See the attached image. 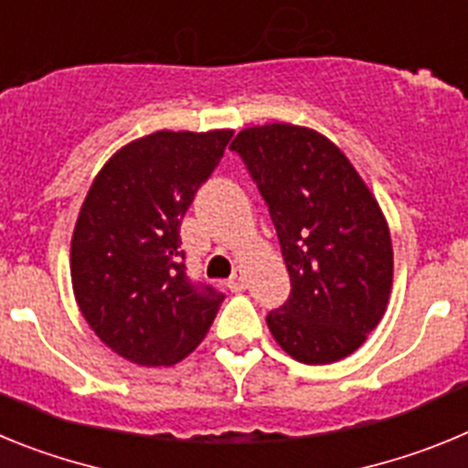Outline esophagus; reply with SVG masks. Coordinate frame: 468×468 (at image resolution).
Wrapping results in <instances>:
<instances>
[{
  "label": "esophagus",
  "mask_w": 468,
  "mask_h": 468,
  "mask_svg": "<svg viewBox=\"0 0 468 468\" xmlns=\"http://www.w3.org/2000/svg\"><path fill=\"white\" fill-rule=\"evenodd\" d=\"M246 285H248V279H246V271L243 270H237L234 274H231V279L227 281V288H229L231 292L246 291Z\"/></svg>",
  "instance_id": "1"
}]
</instances>
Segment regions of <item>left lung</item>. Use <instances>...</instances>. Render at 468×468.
Listing matches in <instances>:
<instances>
[{
	"label": "left lung",
	"mask_w": 468,
	"mask_h": 468,
	"mask_svg": "<svg viewBox=\"0 0 468 468\" xmlns=\"http://www.w3.org/2000/svg\"><path fill=\"white\" fill-rule=\"evenodd\" d=\"M237 152L270 208L291 295L267 314L274 340L295 361L349 356L378 328L394 281V250L378 198L356 168L312 128H243Z\"/></svg>",
	"instance_id": "obj_1"
}]
</instances>
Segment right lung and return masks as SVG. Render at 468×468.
Returning a JSON list of instances; mask_svg holds the SVG:
<instances>
[{
	"label": "right lung",
	"mask_w": 468,
	"mask_h": 468,
	"mask_svg": "<svg viewBox=\"0 0 468 468\" xmlns=\"http://www.w3.org/2000/svg\"><path fill=\"white\" fill-rule=\"evenodd\" d=\"M231 135H144L112 156L86 194L69 253L74 297L93 333L126 361L177 363L225 300L187 276L180 225Z\"/></svg>",
	"instance_id": "1"
}]
</instances>
